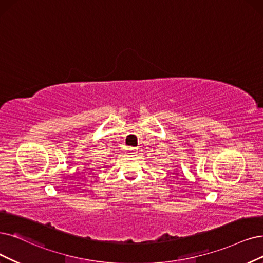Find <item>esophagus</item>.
<instances>
[{
    "label": "esophagus",
    "mask_w": 263,
    "mask_h": 263,
    "mask_svg": "<svg viewBox=\"0 0 263 263\" xmlns=\"http://www.w3.org/2000/svg\"><path fill=\"white\" fill-rule=\"evenodd\" d=\"M128 151H129V152L132 154V153H134L135 151H137V148H134V147H130Z\"/></svg>",
    "instance_id": "obj_1"
}]
</instances>
